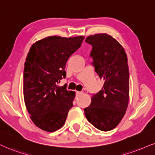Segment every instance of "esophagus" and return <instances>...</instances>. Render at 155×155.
Returning a JSON list of instances; mask_svg holds the SVG:
<instances>
[{"instance_id":"obj_1","label":"esophagus","mask_w":155,"mask_h":155,"mask_svg":"<svg viewBox=\"0 0 155 155\" xmlns=\"http://www.w3.org/2000/svg\"><path fill=\"white\" fill-rule=\"evenodd\" d=\"M75 93H76V95H77V96H78V95H81L82 93H81V92H80V91H76V92H75Z\"/></svg>"}]
</instances>
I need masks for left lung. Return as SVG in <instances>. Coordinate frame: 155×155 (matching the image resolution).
<instances>
[{
	"label": "left lung",
	"mask_w": 155,
	"mask_h": 155,
	"mask_svg": "<svg viewBox=\"0 0 155 155\" xmlns=\"http://www.w3.org/2000/svg\"><path fill=\"white\" fill-rule=\"evenodd\" d=\"M85 42L92 46V64L104 81L102 89L92 95L90 106L84 108L85 117L99 130H112L121 121L129 103L127 54L123 47L107 34L89 36Z\"/></svg>",
	"instance_id": "1"
}]
</instances>
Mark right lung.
Here are the masks:
<instances>
[{"label":"right lung","instance_id":"obj_1","mask_svg":"<svg viewBox=\"0 0 155 155\" xmlns=\"http://www.w3.org/2000/svg\"><path fill=\"white\" fill-rule=\"evenodd\" d=\"M84 37H46L31 46L24 70V98L37 127L53 132L65 123L75 93L58 86L69 57L81 47Z\"/></svg>","mask_w":155,"mask_h":155}]
</instances>
